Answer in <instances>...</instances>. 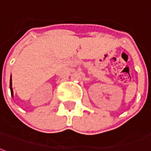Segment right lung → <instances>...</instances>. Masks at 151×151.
Instances as JSON below:
<instances>
[{
	"label": "right lung",
	"mask_w": 151,
	"mask_h": 151,
	"mask_svg": "<svg viewBox=\"0 0 151 151\" xmlns=\"http://www.w3.org/2000/svg\"><path fill=\"white\" fill-rule=\"evenodd\" d=\"M11 86H12V81H11V78H10V92H11V94H13V92H12V87H11Z\"/></svg>",
	"instance_id": "1"
}]
</instances>
